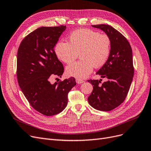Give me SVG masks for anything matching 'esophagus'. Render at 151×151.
<instances>
[{
  "label": "esophagus",
  "instance_id": "obj_1",
  "mask_svg": "<svg viewBox=\"0 0 151 151\" xmlns=\"http://www.w3.org/2000/svg\"><path fill=\"white\" fill-rule=\"evenodd\" d=\"M84 81H83V80H82V79H77H77H76V82L77 83V84H82V83H83V82H84Z\"/></svg>",
  "mask_w": 151,
  "mask_h": 151
}]
</instances>
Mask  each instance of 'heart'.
<instances>
[{"mask_svg":"<svg viewBox=\"0 0 151 151\" xmlns=\"http://www.w3.org/2000/svg\"><path fill=\"white\" fill-rule=\"evenodd\" d=\"M110 37L89 29H78L72 32L69 42L59 41L55 46L57 57L65 64H71L79 54L81 60L66 67V73L77 79L89 75L93 67L104 65L111 52Z\"/></svg>","mask_w":151,"mask_h":151,"instance_id":"obj_1","label":"heart"}]
</instances>
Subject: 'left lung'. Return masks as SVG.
<instances>
[{"label": "left lung", "instance_id": "8db88e82", "mask_svg": "<svg viewBox=\"0 0 151 151\" xmlns=\"http://www.w3.org/2000/svg\"><path fill=\"white\" fill-rule=\"evenodd\" d=\"M103 30L111 39V52L106 63L97 72L107 81L102 79L88 80L93 86V91L88 102L94 109L110 111L125 100L134 76L132 48L128 40L118 30L106 24L92 25Z\"/></svg>", "mask_w": 151, "mask_h": 151}]
</instances>
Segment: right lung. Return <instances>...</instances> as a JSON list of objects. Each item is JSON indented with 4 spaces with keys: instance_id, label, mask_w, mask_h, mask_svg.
Segmentation results:
<instances>
[{
    "instance_id": "add662e5",
    "label": "right lung",
    "mask_w": 151,
    "mask_h": 151,
    "mask_svg": "<svg viewBox=\"0 0 151 151\" xmlns=\"http://www.w3.org/2000/svg\"><path fill=\"white\" fill-rule=\"evenodd\" d=\"M65 29V25H60L35 29L22 40L17 51L19 86L31 106L46 116L64 110L68 93L76 85L72 77L50 83L53 77H60L64 73L54 47Z\"/></svg>"
}]
</instances>
